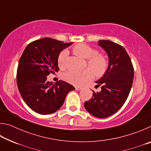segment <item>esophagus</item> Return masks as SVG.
<instances>
[{"label": "esophagus", "instance_id": "esophagus-1", "mask_svg": "<svg viewBox=\"0 0 151 151\" xmlns=\"http://www.w3.org/2000/svg\"><path fill=\"white\" fill-rule=\"evenodd\" d=\"M83 88L81 87V86H75V89L76 90H77V91H80V90H81V89Z\"/></svg>", "mask_w": 151, "mask_h": 151}]
</instances>
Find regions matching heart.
<instances>
[{
    "instance_id": "b5f03b06",
    "label": "heart",
    "mask_w": 151,
    "mask_h": 151,
    "mask_svg": "<svg viewBox=\"0 0 151 151\" xmlns=\"http://www.w3.org/2000/svg\"><path fill=\"white\" fill-rule=\"evenodd\" d=\"M73 52L87 59V65L91 68H86L82 71L69 70L63 74V78L74 85H81L93 77V73L96 76L104 75L108 70L109 61L106 55L98 53L96 48L85 43H80L74 46ZM68 52L65 50L61 51L58 57L57 63L60 69L66 67V58Z\"/></svg>"
}]
</instances>
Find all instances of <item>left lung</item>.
Masks as SVG:
<instances>
[{
	"label": "left lung",
	"mask_w": 151,
	"mask_h": 151,
	"mask_svg": "<svg viewBox=\"0 0 151 151\" xmlns=\"http://www.w3.org/2000/svg\"><path fill=\"white\" fill-rule=\"evenodd\" d=\"M99 45L109 58L106 73L96 81L100 92L93 91V97L84 106L89 113L98 118L111 116L121 108L129 96L134 78V68L124 48L110 40H101Z\"/></svg>",
	"instance_id": "8db88e82"
}]
</instances>
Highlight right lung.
<instances>
[{"mask_svg": "<svg viewBox=\"0 0 151 151\" xmlns=\"http://www.w3.org/2000/svg\"><path fill=\"white\" fill-rule=\"evenodd\" d=\"M72 44L43 38L29 43L20 58L18 88L25 103L37 113L56 112L62 106L68 92L75 89L65 81L53 84L47 81L48 75L59 70L57 59L60 52Z\"/></svg>", "mask_w": 151, "mask_h": 151, "instance_id": "add662e5", "label": "right lung"}]
</instances>
